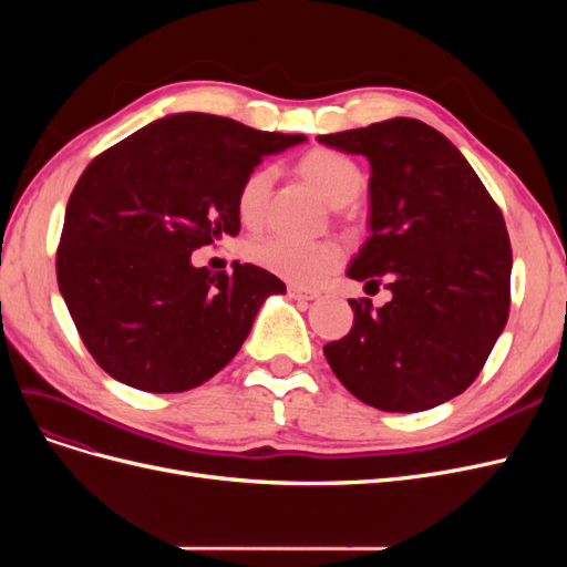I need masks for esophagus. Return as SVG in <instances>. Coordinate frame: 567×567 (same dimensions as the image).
Here are the masks:
<instances>
[{"label": "esophagus", "mask_w": 567, "mask_h": 567, "mask_svg": "<svg viewBox=\"0 0 567 567\" xmlns=\"http://www.w3.org/2000/svg\"><path fill=\"white\" fill-rule=\"evenodd\" d=\"M288 296L293 300H302V302H312V300H319V290H312V288H298V286H290L288 288Z\"/></svg>", "instance_id": "esophagus-1"}]
</instances>
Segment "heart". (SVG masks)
<instances>
[{
	"label": "heart",
	"mask_w": 567,
	"mask_h": 567,
	"mask_svg": "<svg viewBox=\"0 0 567 567\" xmlns=\"http://www.w3.org/2000/svg\"><path fill=\"white\" fill-rule=\"evenodd\" d=\"M298 173L310 182L323 200L342 208L364 192L367 177L352 158L333 148H312L298 161ZM274 167L260 165L238 186L236 213L246 227H257L265 217L274 186ZM246 257L260 269L293 286H315L340 262V250L331 241H293L284 236L257 238L246 246Z\"/></svg>",
	"instance_id": "b5f03b06"
}]
</instances>
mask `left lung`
I'll list each match as a JSON object with an SVG mask.
<instances>
[{
    "instance_id": "obj_1",
    "label": "left lung",
    "mask_w": 567,
    "mask_h": 567,
    "mask_svg": "<svg viewBox=\"0 0 567 567\" xmlns=\"http://www.w3.org/2000/svg\"><path fill=\"white\" fill-rule=\"evenodd\" d=\"M371 163L369 231L348 277L385 288L373 310L323 346L338 381L381 411H425L466 390L502 336L511 305V241L499 205L447 136L414 117L321 134Z\"/></svg>"
}]
</instances>
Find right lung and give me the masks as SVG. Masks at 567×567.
<instances>
[{
	"label": "right lung",
	"instance_id": "1",
	"mask_svg": "<svg viewBox=\"0 0 567 567\" xmlns=\"http://www.w3.org/2000/svg\"><path fill=\"white\" fill-rule=\"evenodd\" d=\"M305 134L260 132L231 117L175 113L96 156L65 208L59 290L84 348L115 381L184 392L241 350L274 274L194 267L192 252L236 236L238 186L265 156Z\"/></svg>",
	"mask_w": 567,
	"mask_h": 567
}]
</instances>
